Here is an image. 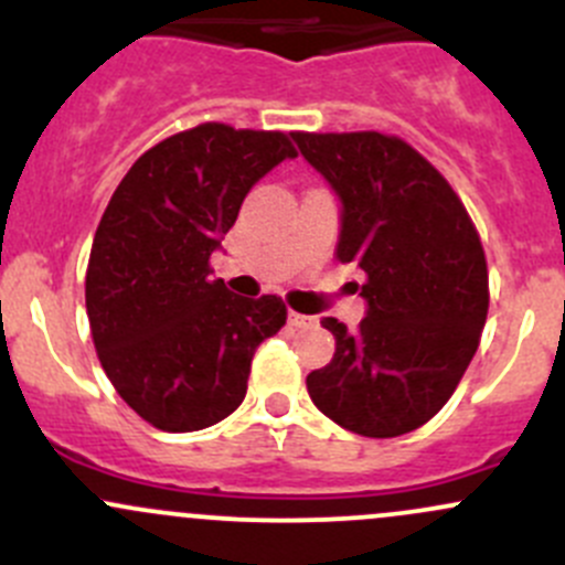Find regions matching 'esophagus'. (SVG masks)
<instances>
[{"label":"esophagus","mask_w":565,"mask_h":565,"mask_svg":"<svg viewBox=\"0 0 565 565\" xmlns=\"http://www.w3.org/2000/svg\"><path fill=\"white\" fill-rule=\"evenodd\" d=\"M287 319H289V324H292V328H306V324H315V317L298 315V311H289Z\"/></svg>","instance_id":"1"}]
</instances>
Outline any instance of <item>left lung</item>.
Instances as JSON below:
<instances>
[{
    "label": "left lung",
    "instance_id": "8db88e82",
    "mask_svg": "<svg viewBox=\"0 0 565 565\" xmlns=\"http://www.w3.org/2000/svg\"><path fill=\"white\" fill-rule=\"evenodd\" d=\"M292 141L341 204L335 259L366 276V317L355 333L322 319L335 352L306 388L355 435H407L440 413L478 350L489 309L478 232L446 177L396 136Z\"/></svg>",
    "mask_w": 565,
    "mask_h": 565
}]
</instances>
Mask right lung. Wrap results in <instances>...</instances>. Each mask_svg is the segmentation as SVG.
<instances>
[{
    "mask_svg": "<svg viewBox=\"0 0 565 565\" xmlns=\"http://www.w3.org/2000/svg\"><path fill=\"white\" fill-rule=\"evenodd\" d=\"M278 130L204 122L163 139L114 191L87 267V317L106 377L163 431H196L246 398L256 347L287 322L276 295L210 276L246 193L295 158Z\"/></svg>",
    "mask_w": 565,
    "mask_h": 565,
    "instance_id": "right-lung-1",
    "label": "right lung"
}]
</instances>
